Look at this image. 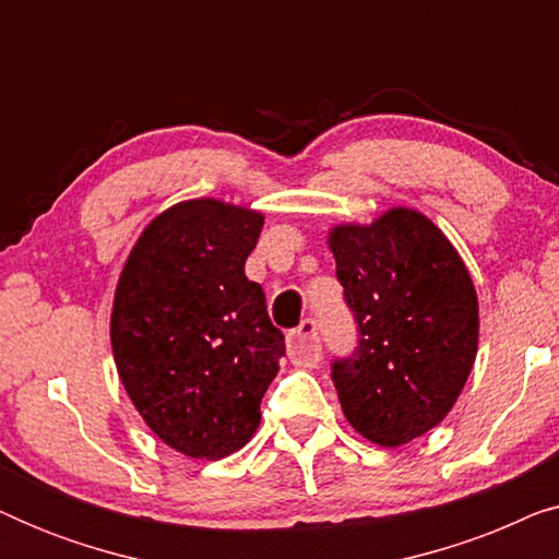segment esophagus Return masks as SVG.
Returning <instances> with one entry per match:
<instances>
[{"instance_id":"esophagus-1","label":"esophagus","mask_w":559,"mask_h":559,"mask_svg":"<svg viewBox=\"0 0 559 559\" xmlns=\"http://www.w3.org/2000/svg\"><path fill=\"white\" fill-rule=\"evenodd\" d=\"M287 350H289V358H293L297 366L316 369L320 356H323V346H320V333H318L316 320L312 318L302 320V323L297 325V331L289 333Z\"/></svg>"}]
</instances>
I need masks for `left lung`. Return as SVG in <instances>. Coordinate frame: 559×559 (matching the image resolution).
<instances>
[{
  "instance_id": "1",
  "label": "left lung",
  "mask_w": 559,
  "mask_h": 559,
  "mask_svg": "<svg viewBox=\"0 0 559 559\" xmlns=\"http://www.w3.org/2000/svg\"><path fill=\"white\" fill-rule=\"evenodd\" d=\"M358 346L333 361L343 415L366 440L400 448L440 425L478 350V297L448 236L412 209L328 234Z\"/></svg>"
}]
</instances>
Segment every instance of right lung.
<instances>
[{"label": "right lung", "instance_id": "obj_1", "mask_svg": "<svg viewBox=\"0 0 559 559\" xmlns=\"http://www.w3.org/2000/svg\"><path fill=\"white\" fill-rule=\"evenodd\" d=\"M264 216L216 198L182 201L136 239L111 308L121 384L165 445L188 457L236 453L257 432L285 335L243 274Z\"/></svg>", "mask_w": 559, "mask_h": 559}]
</instances>
